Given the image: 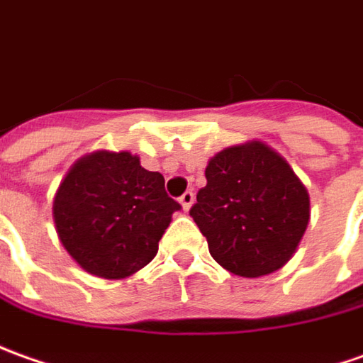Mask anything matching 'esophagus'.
Segmentation results:
<instances>
[{"label": "esophagus", "instance_id": "34e87169", "mask_svg": "<svg viewBox=\"0 0 363 363\" xmlns=\"http://www.w3.org/2000/svg\"><path fill=\"white\" fill-rule=\"evenodd\" d=\"M179 201H181L182 208H184V211H189V208L192 206V202H194V192L186 191L184 194H182L181 199H179Z\"/></svg>", "mask_w": 363, "mask_h": 363}]
</instances>
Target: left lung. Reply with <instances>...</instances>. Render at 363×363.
Here are the masks:
<instances>
[{
	"label": "left lung",
	"mask_w": 363,
	"mask_h": 363,
	"mask_svg": "<svg viewBox=\"0 0 363 363\" xmlns=\"http://www.w3.org/2000/svg\"><path fill=\"white\" fill-rule=\"evenodd\" d=\"M204 174L191 216L214 260L244 278L282 268L310 220V196L290 164L254 140L218 152Z\"/></svg>",
	"instance_id": "1"
}]
</instances>
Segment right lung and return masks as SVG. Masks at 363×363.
Segmentation results:
<instances>
[{
    "instance_id": "add662e5",
    "label": "right lung",
    "mask_w": 363,
    "mask_h": 363,
    "mask_svg": "<svg viewBox=\"0 0 363 363\" xmlns=\"http://www.w3.org/2000/svg\"><path fill=\"white\" fill-rule=\"evenodd\" d=\"M177 211L161 172L143 169L130 152L107 150L81 159L53 201L59 240L101 278H125L149 264Z\"/></svg>"
}]
</instances>
